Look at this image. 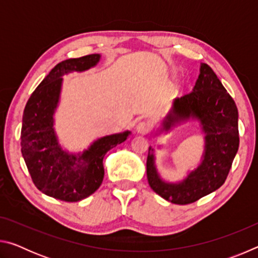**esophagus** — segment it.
Segmentation results:
<instances>
[{"label":"esophagus","mask_w":258,"mask_h":258,"mask_svg":"<svg viewBox=\"0 0 258 258\" xmlns=\"http://www.w3.org/2000/svg\"><path fill=\"white\" fill-rule=\"evenodd\" d=\"M150 131V124L148 121H140L137 125V132L139 134H147Z\"/></svg>","instance_id":"esophagus-1"}]
</instances>
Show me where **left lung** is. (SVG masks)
I'll use <instances>...</instances> for the list:
<instances>
[{"label": "left lung", "instance_id": "8db88e82", "mask_svg": "<svg viewBox=\"0 0 258 258\" xmlns=\"http://www.w3.org/2000/svg\"><path fill=\"white\" fill-rule=\"evenodd\" d=\"M198 120L204 133V154L199 165L181 181L161 178L156 167L154 148L149 147L147 177L157 195L167 202L186 205L216 191L226 180L239 148L238 109L216 74L206 63L190 93L173 100L172 108L156 134L167 133L174 126Z\"/></svg>", "mask_w": 258, "mask_h": 258}]
</instances>
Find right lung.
<instances>
[{
	"label": "right lung",
	"mask_w": 258,
	"mask_h": 258,
	"mask_svg": "<svg viewBox=\"0 0 258 258\" xmlns=\"http://www.w3.org/2000/svg\"><path fill=\"white\" fill-rule=\"evenodd\" d=\"M101 55L67 59L52 69L26 103L21 127V154L34 184L46 196L74 203L85 199L101 185L103 157L128 138L130 131L99 138L87 149L73 154L63 150L54 130L62 76L85 72L99 63Z\"/></svg>",
	"instance_id": "right-lung-1"
}]
</instances>
